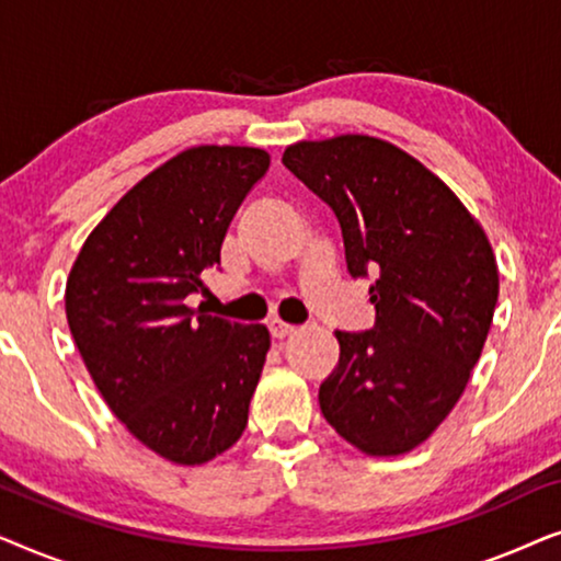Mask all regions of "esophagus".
<instances>
[{
  "label": "esophagus",
  "mask_w": 561,
  "mask_h": 561,
  "mask_svg": "<svg viewBox=\"0 0 561 561\" xmlns=\"http://www.w3.org/2000/svg\"><path fill=\"white\" fill-rule=\"evenodd\" d=\"M294 332H296L294 324H286V321H280V319L271 321V334L275 336V340H286V336H290Z\"/></svg>",
  "instance_id": "obj_1"
}]
</instances>
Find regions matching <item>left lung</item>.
<instances>
[{"label":"left lung","instance_id":"8db88e82","mask_svg":"<svg viewBox=\"0 0 561 561\" xmlns=\"http://www.w3.org/2000/svg\"><path fill=\"white\" fill-rule=\"evenodd\" d=\"M283 163L332 206L352 278L378 275L375 327L334 332L340 365L319 388L321 413L367 457L405 455L470 382L501 288L495 252L455 191L393 142L301 140Z\"/></svg>","mask_w":561,"mask_h":561}]
</instances>
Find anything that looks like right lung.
Wrapping results in <instances>:
<instances>
[{
    "label": "right lung",
    "mask_w": 561,
    "mask_h": 561,
    "mask_svg": "<svg viewBox=\"0 0 561 561\" xmlns=\"http://www.w3.org/2000/svg\"><path fill=\"white\" fill-rule=\"evenodd\" d=\"M271 156L196 145L137 181L91 229L66 280V319L94 386L129 434L194 467L248 426L271 332L186 306Z\"/></svg>",
    "instance_id": "right-lung-1"
}]
</instances>
